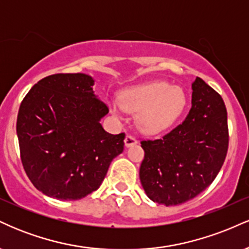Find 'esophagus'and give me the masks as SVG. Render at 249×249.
Masks as SVG:
<instances>
[{
	"instance_id": "1",
	"label": "esophagus",
	"mask_w": 249,
	"mask_h": 249,
	"mask_svg": "<svg viewBox=\"0 0 249 249\" xmlns=\"http://www.w3.org/2000/svg\"><path fill=\"white\" fill-rule=\"evenodd\" d=\"M124 142H125V145H126L127 147H130L137 144V138L134 136H132V134H126Z\"/></svg>"
}]
</instances>
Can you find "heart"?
I'll use <instances>...</instances> for the list:
<instances>
[{
	"instance_id": "heart-1",
	"label": "heart",
	"mask_w": 249,
	"mask_h": 249,
	"mask_svg": "<svg viewBox=\"0 0 249 249\" xmlns=\"http://www.w3.org/2000/svg\"><path fill=\"white\" fill-rule=\"evenodd\" d=\"M187 104L185 91L166 82L137 85L122 93V104L113 101L111 108L119 113L123 107L137 113V124L146 133L166 130L180 118Z\"/></svg>"
}]
</instances>
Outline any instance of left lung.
Here are the masks:
<instances>
[{
	"label": "left lung",
	"instance_id": "left-lung-1",
	"mask_svg": "<svg viewBox=\"0 0 249 249\" xmlns=\"http://www.w3.org/2000/svg\"><path fill=\"white\" fill-rule=\"evenodd\" d=\"M192 90V107L181 124L161 138L141 142L142 188L165 206L184 204L206 190L227 154V110L221 96L200 77Z\"/></svg>",
	"mask_w": 249,
	"mask_h": 249
}]
</instances>
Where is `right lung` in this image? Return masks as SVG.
<instances>
[{"label":"right lung","mask_w":249,"mask_h":249,"mask_svg":"<svg viewBox=\"0 0 249 249\" xmlns=\"http://www.w3.org/2000/svg\"><path fill=\"white\" fill-rule=\"evenodd\" d=\"M92 77L55 73L30 89L19 105L16 131L28 178L45 196L78 200L98 190L125 133L99 123L108 112L97 98Z\"/></svg>","instance_id":"right-lung-1"}]
</instances>
